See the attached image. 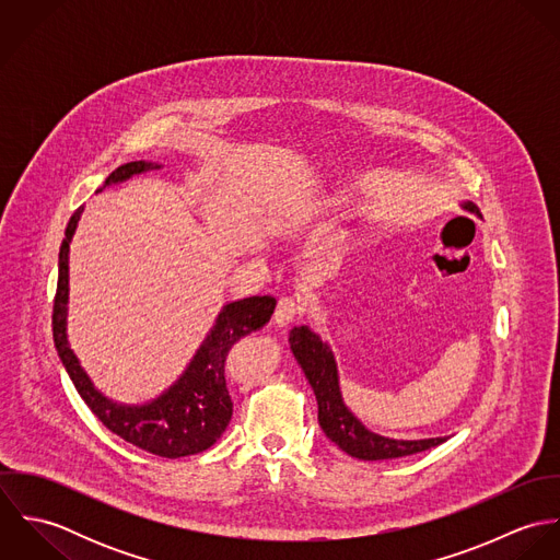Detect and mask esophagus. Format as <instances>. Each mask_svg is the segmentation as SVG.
<instances>
[{
    "instance_id": "34e87169",
    "label": "esophagus",
    "mask_w": 560,
    "mask_h": 560,
    "mask_svg": "<svg viewBox=\"0 0 560 560\" xmlns=\"http://www.w3.org/2000/svg\"><path fill=\"white\" fill-rule=\"evenodd\" d=\"M304 302L300 298H293V295H284L278 300V306H276V313H273V320L278 325H287L291 320L298 319L300 315H304Z\"/></svg>"
}]
</instances>
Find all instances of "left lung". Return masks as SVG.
<instances>
[{
  "label": "left lung",
  "instance_id": "left-lung-1",
  "mask_svg": "<svg viewBox=\"0 0 560 560\" xmlns=\"http://www.w3.org/2000/svg\"><path fill=\"white\" fill-rule=\"evenodd\" d=\"M466 209L477 211L472 202L466 205ZM479 213V211H477ZM291 349L304 369L315 395L319 402V424L325 435L342 448L347 455L364 462H382V459H397L416 455L422 451H429L446 438H431V440H390L382 438L377 433H371L353 413L345 407L338 393V377H336V364L331 358V351L320 342L319 336L308 329L306 325H300L291 331Z\"/></svg>",
  "mask_w": 560,
  "mask_h": 560
}]
</instances>
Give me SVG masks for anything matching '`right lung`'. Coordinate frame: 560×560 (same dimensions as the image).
I'll list each match as a JSON object with an SVG mask.
<instances>
[{
	"label": "right lung",
	"instance_id": "1",
	"mask_svg": "<svg viewBox=\"0 0 560 560\" xmlns=\"http://www.w3.org/2000/svg\"><path fill=\"white\" fill-rule=\"evenodd\" d=\"M151 163L131 161L116 167L103 183V187L125 180L131 174L144 172ZM101 187V189H103ZM96 189V191H101ZM80 207L65 233L60 247L58 289L54 298V342L58 355L75 384L81 399L92 413L125 442L158 455L163 459H178L211 448L233 418V399L226 386L224 364L231 347L245 334L262 327L273 308L271 295L247 298L229 304L215 320L211 334L198 349L185 375L158 400L144 407H120L94 390L90 380L67 342V302H69V243L75 233L81 215Z\"/></svg>",
	"mask_w": 560,
	"mask_h": 560
}]
</instances>
